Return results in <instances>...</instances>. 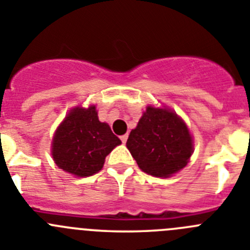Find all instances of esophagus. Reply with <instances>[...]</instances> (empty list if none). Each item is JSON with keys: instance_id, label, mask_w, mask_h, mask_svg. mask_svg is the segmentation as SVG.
I'll use <instances>...</instances> for the list:
<instances>
[{"instance_id": "1", "label": "esophagus", "mask_w": 250, "mask_h": 250, "mask_svg": "<svg viewBox=\"0 0 250 250\" xmlns=\"http://www.w3.org/2000/svg\"><path fill=\"white\" fill-rule=\"evenodd\" d=\"M128 139V134H123V136H121V141L123 142V143H125Z\"/></svg>"}]
</instances>
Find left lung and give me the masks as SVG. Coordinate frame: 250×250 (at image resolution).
Masks as SVG:
<instances>
[{"label": "left lung", "instance_id": "1", "mask_svg": "<svg viewBox=\"0 0 250 250\" xmlns=\"http://www.w3.org/2000/svg\"><path fill=\"white\" fill-rule=\"evenodd\" d=\"M127 148L143 172L166 178L186 167L193 141L186 123L174 112L149 105L130 130Z\"/></svg>", "mask_w": 250, "mask_h": 250}]
</instances>
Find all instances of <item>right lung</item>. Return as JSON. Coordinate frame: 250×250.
I'll list each match as a JSON object with an SVG mask.
<instances>
[{"label":"right lung","mask_w":250,"mask_h":250,"mask_svg":"<svg viewBox=\"0 0 250 250\" xmlns=\"http://www.w3.org/2000/svg\"><path fill=\"white\" fill-rule=\"evenodd\" d=\"M121 139L112 133L107 123L100 122L96 107L72 109L56 130L52 156L64 172L77 177H89L100 172Z\"/></svg>","instance_id":"right-lung-1"}]
</instances>
